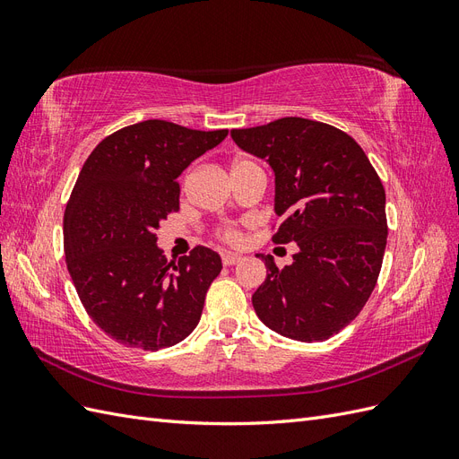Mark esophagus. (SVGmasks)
Masks as SVG:
<instances>
[{"label":"esophagus","instance_id":"esophagus-1","mask_svg":"<svg viewBox=\"0 0 459 459\" xmlns=\"http://www.w3.org/2000/svg\"><path fill=\"white\" fill-rule=\"evenodd\" d=\"M221 262H224V266H235V264L241 262V256L231 255V253H224V255H221Z\"/></svg>","mask_w":459,"mask_h":459}]
</instances>
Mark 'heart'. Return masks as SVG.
I'll list each match as a JSON object with an SVG mask.
<instances>
[{"instance_id":"1","label":"heart","mask_w":459,"mask_h":459,"mask_svg":"<svg viewBox=\"0 0 459 459\" xmlns=\"http://www.w3.org/2000/svg\"><path fill=\"white\" fill-rule=\"evenodd\" d=\"M243 162H248V160H247V159H238V160H235L231 166H235V164H243ZM224 238H226L228 241H238V239H239V235H238V231H235V230L228 228V230H224Z\"/></svg>"}]
</instances>
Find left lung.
Segmentation results:
<instances>
[{
    "label": "left lung",
    "mask_w": 459,
    "mask_h": 459,
    "mask_svg": "<svg viewBox=\"0 0 459 459\" xmlns=\"http://www.w3.org/2000/svg\"><path fill=\"white\" fill-rule=\"evenodd\" d=\"M239 149L266 160L275 176L273 243H297L283 270L268 255L255 290L260 322L283 337L327 341L364 308L386 247L385 189L349 134L299 117L231 130Z\"/></svg>",
    "instance_id": "obj_1"
}]
</instances>
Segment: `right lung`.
Masks as SVG:
<instances>
[{"instance_id":"1","label":"right lung","mask_w":459,"mask_h":459,"mask_svg":"<svg viewBox=\"0 0 459 459\" xmlns=\"http://www.w3.org/2000/svg\"><path fill=\"white\" fill-rule=\"evenodd\" d=\"M226 135L143 120L105 137L82 166L63 221L66 268L95 325L117 342L159 351L197 327L221 258L195 247L169 264L155 231L179 208L176 179Z\"/></svg>"}]
</instances>
